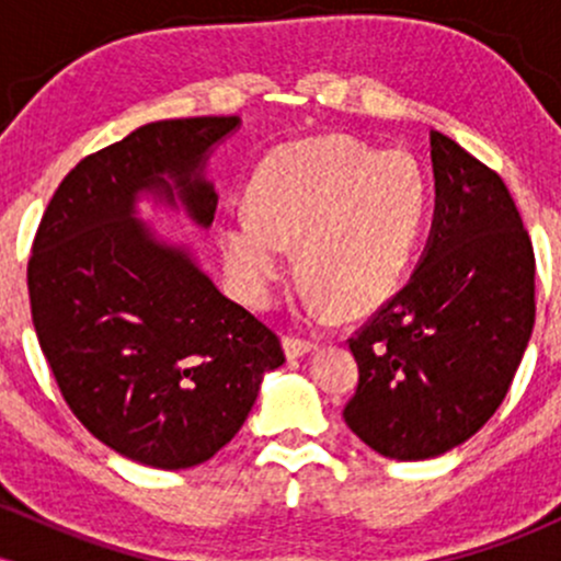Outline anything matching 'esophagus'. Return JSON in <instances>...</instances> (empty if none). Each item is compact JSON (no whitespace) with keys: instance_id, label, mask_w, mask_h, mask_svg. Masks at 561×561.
<instances>
[{"instance_id":"34e87169","label":"esophagus","mask_w":561,"mask_h":561,"mask_svg":"<svg viewBox=\"0 0 561 561\" xmlns=\"http://www.w3.org/2000/svg\"><path fill=\"white\" fill-rule=\"evenodd\" d=\"M313 347H317V345H313L311 340L295 337V334H287V337H285V353H287V358H300V356H306V353H311Z\"/></svg>"}]
</instances>
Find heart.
<instances>
[{"instance_id": "heart-1", "label": "heart", "mask_w": 561, "mask_h": 561, "mask_svg": "<svg viewBox=\"0 0 561 561\" xmlns=\"http://www.w3.org/2000/svg\"><path fill=\"white\" fill-rule=\"evenodd\" d=\"M433 203L422 160L405 150L327 137L279 150L253 184V214H231L221 244L253 306L274 298L298 244L317 308L364 313L401 285Z\"/></svg>"}]
</instances>
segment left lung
<instances>
[{
	"instance_id": "8db88e82",
	"label": "left lung",
	"mask_w": 561,
	"mask_h": 561,
	"mask_svg": "<svg viewBox=\"0 0 561 561\" xmlns=\"http://www.w3.org/2000/svg\"><path fill=\"white\" fill-rule=\"evenodd\" d=\"M435 218L409 282L347 340L345 424L377 454L422 461L495 414L536 324V255L495 171L430 134Z\"/></svg>"
}]
</instances>
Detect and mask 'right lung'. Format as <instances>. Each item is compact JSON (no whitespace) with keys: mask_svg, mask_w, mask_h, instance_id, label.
I'll return each mask as SVG.
<instances>
[{"mask_svg":"<svg viewBox=\"0 0 561 561\" xmlns=\"http://www.w3.org/2000/svg\"><path fill=\"white\" fill-rule=\"evenodd\" d=\"M237 126V115L156 121L87 156L31 248V319L57 388L96 440L147 467L208 461L285 364L279 337L218 293L190 250L134 218L150 192L210 227L205 160Z\"/></svg>","mask_w":561,"mask_h":561,"instance_id":"obj_1","label":"right lung"}]
</instances>
